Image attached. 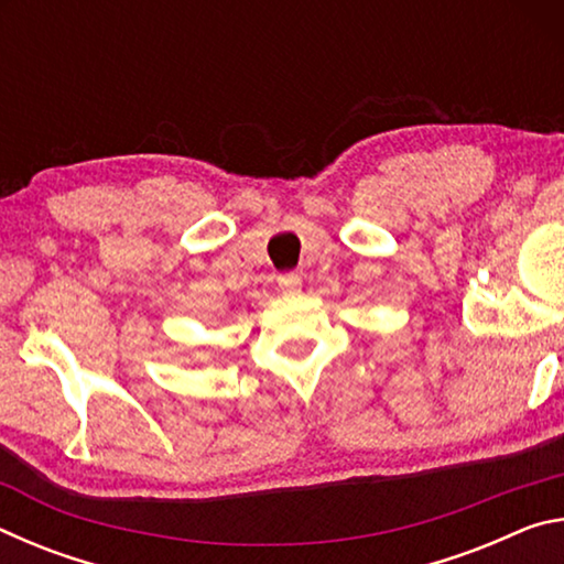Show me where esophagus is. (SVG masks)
<instances>
[{
  "mask_svg": "<svg viewBox=\"0 0 564 564\" xmlns=\"http://www.w3.org/2000/svg\"><path fill=\"white\" fill-rule=\"evenodd\" d=\"M279 285L285 293H295L301 289V275L299 273H283L279 275Z\"/></svg>",
  "mask_w": 564,
  "mask_h": 564,
  "instance_id": "obj_1",
  "label": "esophagus"
}]
</instances>
